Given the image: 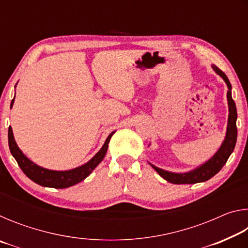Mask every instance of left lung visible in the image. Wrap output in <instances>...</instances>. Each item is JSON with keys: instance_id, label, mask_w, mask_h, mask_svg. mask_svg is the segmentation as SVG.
Here are the masks:
<instances>
[{"instance_id": "1", "label": "left lung", "mask_w": 248, "mask_h": 248, "mask_svg": "<svg viewBox=\"0 0 248 248\" xmlns=\"http://www.w3.org/2000/svg\"><path fill=\"white\" fill-rule=\"evenodd\" d=\"M212 69L215 72L220 75V77L223 78L225 82L226 86H228V94H226V97H228V105H229V118H228V127H226V133L223 142H222L221 146L219 150L217 151L216 154L213 156L208 159L207 162H204L203 164L199 165L196 169L191 170L189 171H186V173H174V171L165 170L156 167L153 164L150 165L153 167V169L157 171L158 175L161 176L162 178H164L169 183L171 184H196V183H202L205 180L210 179L213 177L217 173H219L222 167L228 161L230 155L232 154L234 151L235 144H236V139H237V128H236V119H237V111H236V106H235V103L232 98V86H231V83L226 75L222 72V71L217 68V65L212 64Z\"/></svg>"}]
</instances>
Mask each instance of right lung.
<instances>
[{
    "instance_id": "1",
    "label": "right lung",
    "mask_w": 248,
    "mask_h": 248,
    "mask_svg": "<svg viewBox=\"0 0 248 248\" xmlns=\"http://www.w3.org/2000/svg\"><path fill=\"white\" fill-rule=\"evenodd\" d=\"M16 87V85H15ZM15 97L12 99L11 108L13 107ZM116 131H112L107 137L106 141H105L104 145L102 146L97 153H96L93 157H92L89 162H86L85 164H83L75 169L69 170H52L48 169H44L39 165H37L36 163L31 161L26 155H25L22 150L18 148L17 143L14 139V134L12 127L8 128V146H10V151L12 155L17 162L20 169L27 176L29 179H31L32 182L40 185L44 187H51V188H68L77 185L79 182L85 179L92 171L95 170V167L97 166L100 162L103 161V158L106 155L108 143L110 141L112 134Z\"/></svg>"
}]
</instances>
